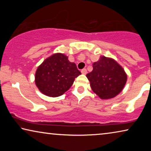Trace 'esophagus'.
<instances>
[{"mask_svg": "<svg viewBox=\"0 0 151 151\" xmlns=\"http://www.w3.org/2000/svg\"><path fill=\"white\" fill-rule=\"evenodd\" d=\"M81 73H82V74H84V75H86V73H87V70H86V69H82Z\"/></svg>", "mask_w": 151, "mask_h": 151, "instance_id": "1", "label": "esophagus"}]
</instances>
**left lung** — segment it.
<instances>
[{
    "mask_svg": "<svg viewBox=\"0 0 151 151\" xmlns=\"http://www.w3.org/2000/svg\"><path fill=\"white\" fill-rule=\"evenodd\" d=\"M93 71L86 74L91 89L100 98H115L124 87L127 74L122 67L111 58L101 55L93 64Z\"/></svg>",
    "mask_w": 151,
    "mask_h": 151,
    "instance_id": "1",
    "label": "left lung"
}]
</instances>
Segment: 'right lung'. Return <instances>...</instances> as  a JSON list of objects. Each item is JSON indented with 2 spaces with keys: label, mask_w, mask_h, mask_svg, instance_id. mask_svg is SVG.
I'll use <instances>...</instances> for the list:
<instances>
[{
  "label": "right lung",
  "mask_w": 151,
  "mask_h": 151,
  "mask_svg": "<svg viewBox=\"0 0 151 151\" xmlns=\"http://www.w3.org/2000/svg\"><path fill=\"white\" fill-rule=\"evenodd\" d=\"M81 73L68 56L56 53L45 60L35 73V83L40 91L49 97L60 96L70 88Z\"/></svg>",
  "instance_id": "right-lung-1"
}]
</instances>
